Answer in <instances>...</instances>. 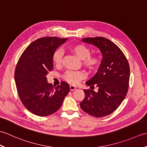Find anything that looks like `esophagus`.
Wrapping results in <instances>:
<instances>
[{"instance_id": "obj_1", "label": "esophagus", "mask_w": 147, "mask_h": 147, "mask_svg": "<svg viewBox=\"0 0 147 147\" xmlns=\"http://www.w3.org/2000/svg\"><path fill=\"white\" fill-rule=\"evenodd\" d=\"M76 86L73 85H70V90H71V91H73V90H76Z\"/></svg>"}]
</instances>
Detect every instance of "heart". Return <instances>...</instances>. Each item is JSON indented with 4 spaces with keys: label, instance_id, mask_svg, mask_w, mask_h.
Here are the masks:
<instances>
[{
    "label": "heart",
    "instance_id": "b5f03b06",
    "mask_svg": "<svg viewBox=\"0 0 147 147\" xmlns=\"http://www.w3.org/2000/svg\"><path fill=\"white\" fill-rule=\"evenodd\" d=\"M69 50L74 53L80 59H83V63L90 68L95 67L99 62L97 55H90V50L83 44H78L69 47ZM63 51L61 49L56 50L53 55V62L56 66L62 63L63 57ZM85 76V73L80 71H67L64 74V78L71 84H76Z\"/></svg>",
    "mask_w": 147,
    "mask_h": 147
}]
</instances>
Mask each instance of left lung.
Here are the masks:
<instances>
[{
  "instance_id": "1",
  "label": "left lung",
  "mask_w": 147,
  "mask_h": 147,
  "mask_svg": "<svg viewBox=\"0 0 147 147\" xmlns=\"http://www.w3.org/2000/svg\"><path fill=\"white\" fill-rule=\"evenodd\" d=\"M82 42L98 47L103 59L96 73L86 84L98 90H83L85 98L80 107L87 114L102 117L112 113L123 101L129 87L130 69L123 52L104 37L83 38Z\"/></svg>"
}]
</instances>
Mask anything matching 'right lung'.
Masks as SVG:
<instances>
[{
	"label": "right lung",
	"mask_w": 147,
	"mask_h": 147,
	"mask_svg": "<svg viewBox=\"0 0 147 147\" xmlns=\"http://www.w3.org/2000/svg\"><path fill=\"white\" fill-rule=\"evenodd\" d=\"M67 38L42 37L33 42L21 54L14 73L19 96L24 107L38 116L54 113L69 92L68 83L54 86L47 76L54 68L53 55Z\"/></svg>",
	"instance_id": "add662e5"
}]
</instances>
